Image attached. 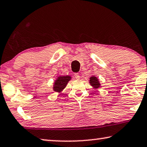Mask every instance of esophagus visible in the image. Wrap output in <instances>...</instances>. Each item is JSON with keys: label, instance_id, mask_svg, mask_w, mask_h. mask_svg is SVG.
I'll use <instances>...</instances> for the list:
<instances>
[{"label": "esophagus", "instance_id": "34e87169", "mask_svg": "<svg viewBox=\"0 0 147 147\" xmlns=\"http://www.w3.org/2000/svg\"><path fill=\"white\" fill-rule=\"evenodd\" d=\"M74 77H75L76 79H79V78H80V75H79V74H78V73H76L75 74H74Z\"/></svg>", "mask_w": 147, "mask_h": 147}]
</instances>
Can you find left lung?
I'll return each mask as SVG.
<instances>
[{
    "mask_svg": "<svg viewBox=\"0 0 147 147\" xmlns=\"http://www.w3.org/2000/svg\"><path fill=\"white\" fill-rule=\"evenodd\" d=\"M89 84L91 86H93V88L94 89H98L101 87L100 83L99 82V80L97 78V77L95 76H92L89 78Z\"/></svg>",
    "mask_w": 147,
    "mask_h": 147,
    "instance_id": "left-lung-1",
    "label": "left lung"
}]
</instances>
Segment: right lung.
I'll return each mask as SVG.
<instances>
[{"label":"right lung","instance_id":"obj_1","mask_svg":"<svg viewBox=\"0 0 147 147\" xmlns=\"http://www.w3.org/2000/svg\"><path fill=\"white\" fill-rule=\"evenodd\" d=\"M71 80V76H59L54 81L53 85V90L56 92L60 93L65 88L67 85L69 81Z\"/></svg>","mask_w":147,"mask_h":147}]
</instances>
